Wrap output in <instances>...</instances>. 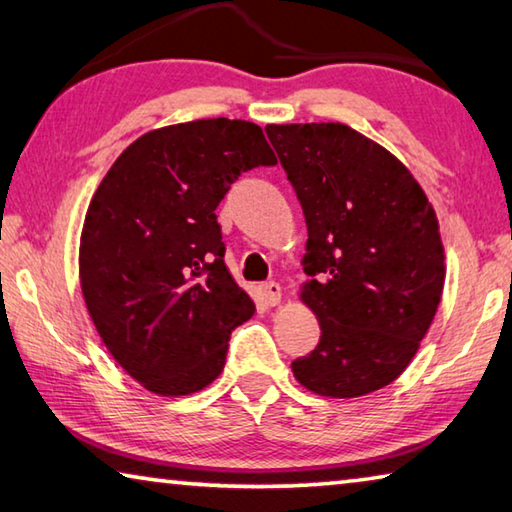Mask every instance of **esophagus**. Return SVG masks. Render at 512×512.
<instances>
[{"instance_id": "obj_1", "label": "esophagus", "mask_w": 512, "mask_h": 512, "mask_svg": "<svg viewBox=\"0 0 512 512\" xmlns=\"http://www.w3.org/2000/svg\"><path fill=\"white\" fill-rule=\"evenodd\" d=\"M262 291H264V298H266V305H271V307H277L282 302V287L277 282H266L264 287H262Z\"/></svg>"}]
</instances>
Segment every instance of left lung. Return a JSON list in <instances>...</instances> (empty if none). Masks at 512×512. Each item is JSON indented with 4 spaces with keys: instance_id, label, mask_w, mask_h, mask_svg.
Wrapping results in <instances>:
<instances>
[{
    "instance_id": "8db88e82",
    "label": "left lung",
    "mask_w": 512,
    "mask_h": 512,
    "mask_svg": "<svg viewBox=\"0 0 512 512\" xmlns=\"http://www.w3.org/2000/svg\"><path fill=\"white\" fill-rule=\"evenodd\" d=\"M266 135L305 212L300 300L320 325L293 377L336 400L379 391L409 366L443 296L433 205L391 151L341 121L268 124Z\"/></svg>"
}]
</instances>
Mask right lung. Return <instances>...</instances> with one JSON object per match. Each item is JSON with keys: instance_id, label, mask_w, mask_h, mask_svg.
Segmentation results:
<instances>
[{"instance_id": "add662e5", "label": "right lung", "mask_w": 512, "mask_h": 512, "mask_svg": "<svg viewBox=\"0 0 512 512\" xmlns=\"http://www.w3.org/2000/svg\"><path fill=\"white\" fill-rule=\"evenodd\" d=\"M275 162L253 121L196 119L137 137L99 183L81 232L83 300L146 391L192 395L221 375L255 302L223 262L214 210L241 171Z\"/></svg>"}]
</instances>
